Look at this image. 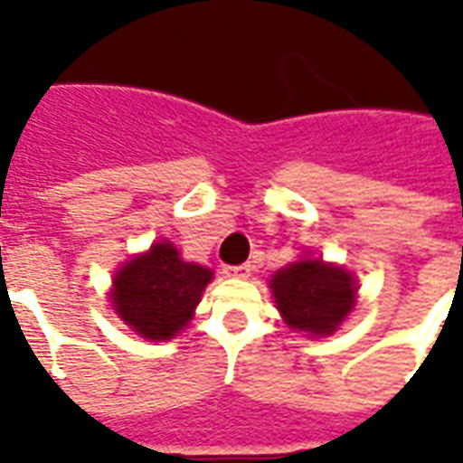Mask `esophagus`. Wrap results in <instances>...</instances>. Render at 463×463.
Returning a JSON list of instances; mask_svg holds the SVG:
<instances>
[{
	"label": "esophagus",
	"instance_id": "1",
	"mask_svg": "<svg viewBox=\"0 0 463 463\" xmlns=\"http://www.w3.org/2000/svg\"><path fill=\"white\" fill-rule=\"evenodd\" d=\"M225 274L232 276V279H247L252 274V267L250 264H238V267H225Z\"/></svg>",
	"mask_w": 463,
	"mask_h": 463
}]
</instances>
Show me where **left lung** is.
I'll return each instance as SVG.
<instances>
[{
  "mask_svg": "<svg viewBox=\"0 0 463 463\" xmlns=\"http://www.w3.org/2000/svg\"><path fill=\"white\" fill-rule=\"evenodd\" d=\"M276 307L290 329L326 336L353 309L355 283L344 269L322 261H298L271 279Z\"/></svg>",
  "mask_w": 463,
  "mask_h": 463,
  "instance_id": "left-lung-1",
  "label": "left lung"
}]
</instances>
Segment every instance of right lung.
Here are the masks:
<instances>
[{
  "mask_svg": "<svg viewBox=\"0 0 463 463\" xmlns=\"http://www.w3.org/2000/svg\"><path fill=\"white\" fill-rule=\"evenodd\" d=\"M209 281V269L182 261L170 242H158L119 269L112 307L137 334L163 341L187 326Z\"/></svg>",
  "mask_w": 463,
  "mask_h": 463,
  "instance_id": "add662e5",
  "label": "right lung"
}]
</instances>
